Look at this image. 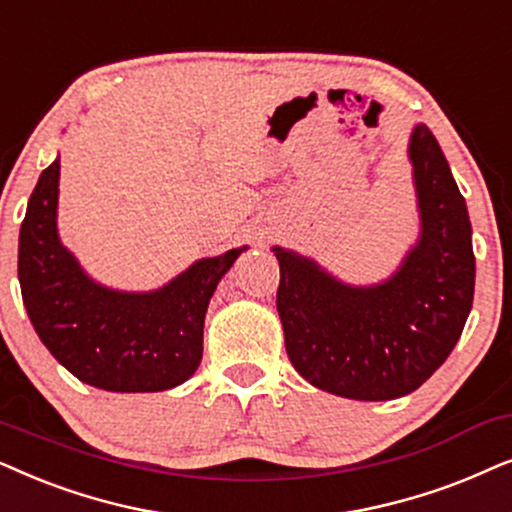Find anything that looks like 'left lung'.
Returning <instances> with one entry per match:
<instances>
[{"label":"left lung","instance_id":"1","mask_svg":"<svg viewBox=\"0 0 512 512\" xmlns=\"http://www.w3.org/2000/svg\"><path fill=\"white\" fill-rule=\"evenodd\" d=\"M419 236L384 281L351 285L313 257L274 245L285 351L311 386L351 400L417 391L459 342L475 290L466 199L426 124L407 142Z\"/></svg>","mask_w":512,"mask_h":512}]
</instances>
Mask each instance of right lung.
<instances>
[{"instance_id": "obj_1", "label": "right lung", "mask_w": 512, "mask_h": 512, "mask_svg": "<svg viewBox=\"0 0 512 512\" xmlns=\"http://www.w3.org/2000/svg\"><path fill=\"white\" fill-rule=\"evenodd\" d=\"M58 182L60 156L39 175L18 236V281L34 332L65 370L102 391L185 384L201 363L210 297L248 245L201 257L156 290L107 288L60 241Z\"/></svg>"}]
</instances>
